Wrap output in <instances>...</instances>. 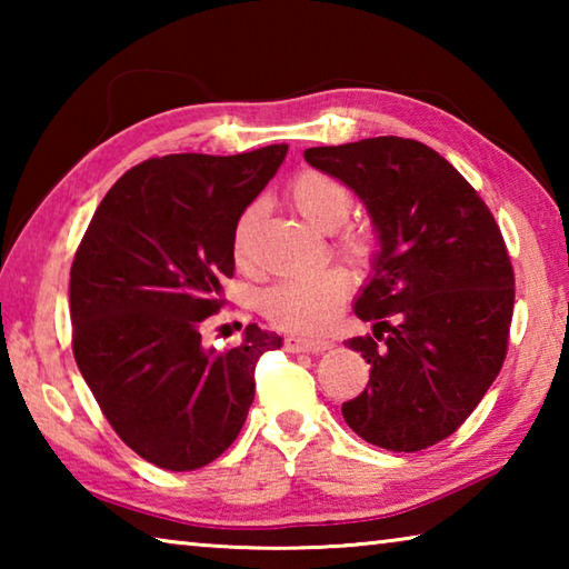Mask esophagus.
<instances>
[{
    "label": "esophagus",
    "mask_w": 569,
    "mask_h": 569,
    "mask_svg": "<svg viewBox=\"0 0 569 569\" xmlns=\"http://www.w3.org/2000/svg\"><path fill=\"white\" fill-rule=\"evenodd\" d=\"M283 349L288 353H323L331 349V343L319 341V339H298V336H288L283 341Z\"/></svg>",
    "instance_id": "34e87169"
}]
</instances>
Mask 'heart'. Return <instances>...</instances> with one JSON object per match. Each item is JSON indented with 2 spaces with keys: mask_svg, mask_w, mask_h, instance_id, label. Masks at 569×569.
<instances>
[{
  "mask_svg": "<svg viewBox=\"0 0 569 569\" xmlns=\"http://www.w3.org/2000/svg\"><path fill=\"white\" fill-rule=\"evenodd\" d=\"M288 196L301 216L316 228L333 233V246L351 261H363L371 250V233L353 223V196L341 180L321 170H301L288 182ZM258 216V206H248L233 228V258L248 266V230ZM351 281L336 266L306 276H288L266 288L258 298L261 313L278 329L293 333H316L329 326L341 311Z\"/></svg>",
  "mask_w": 569,
  "mask_h": 569,
  "instance_id": "b5f03b06",
  "label": "heart"
}]
</instances>
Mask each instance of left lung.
<instances>
[{
    "mask_svg": "<svg viewBox=\"0 0 569 569\" xmlns=\"http://www.w3.org/2000/svg\"><path fill=\"white\" fill-rule=\"evenodd\" d=\"M303 158L346 182L379 230L373 276L353 308L373 333L349 341L371 373L343 401V419L373 447L427 449L467 421L505 363L515 271L502 230L423 142L383 134Z\"/></svg>",
    "mask_w": 569,
    "mask_h": 569,
    "instance_id": "8db88e82",
    "label": "left lung"
}]
</instances>
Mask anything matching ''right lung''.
<instances>
[{"instance_id": "1", "label": "right lung", "mask_w": 569, "mask_h": 569, "mask_svg": "<svg viewBox=\"0 0 569 569\" xmlns=\"http://www.w3.org/2000/svg\"><path fill=\"white\" fill-rule=\"evenodd\" d=\"M286 152L281 142L140 162L108 190L74 253V361L118 437L160 469H200L233 445L256 363L283 343L250 323L243 341L216 351L200 326L226 303L238 218Z\"/></svg>"}]
</instances>
